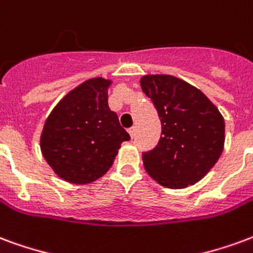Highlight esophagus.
Masks as SVG:
<instances>
[{
    "mask_svg": "<svg viewBox=\"0 0 253 253\" xmlns=\"http://www.w3.org/2000/svg\"><path fill=\"white\" fill-rule=\"evenodd\" d=\"M128 133L130 134V137L133 139V137H134V128H129L128 129Z\"/></svg>",
    "mask_w": 253,
    "mask_h": 253,
    "instance_id": "esophagus-1",
    "label": "esophagus"
}]
</instances>
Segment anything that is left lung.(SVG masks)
<instances>
[{
	"label": "left lung",
	"instance_id": "left-lung-1",
	"mask_svg": "<svg viewBox=\"0 0 253 253\" xmlns=\"http://www.w3.org/2000/svg\"><path fill=\"white\" fill-rule=\"evenodd\" d=\"M140 86L162 123L159 143L143 155L147 172L169 189L195 185L224 151L222 114L200 88L172 75L148 74Z\"/></svg>",
	"mask_w": 253,
	"mask_h": 253
}]
</instances>
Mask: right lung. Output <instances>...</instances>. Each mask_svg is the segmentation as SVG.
Listing matches in <instances>:
<instances>
[{"label": "right lung", "mask_w": 253, "mask_h": 253, "mask_svg": "<svg viewBox=\"0 0 253 253\" xmlns=\"http://www.w3.org/2000/svg\"><path fill=\"white\" fill-rule=\"evenodd\" d=\"M112 79L95 77L70 90L51 110L40 134V149L55 174L73 185H88L113 165L129 140L109 109Z\"/></svg>", "instance_id": "right-lung-1"}]
</instances>
